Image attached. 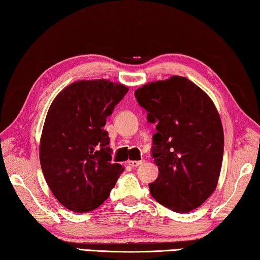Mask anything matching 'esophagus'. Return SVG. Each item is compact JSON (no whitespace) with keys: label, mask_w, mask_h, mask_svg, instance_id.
Returning <instances> with one entry per match:
<instances>
[{"label":"esophagus","mask_w":260,"mask_h":260,"mask_svg":"<svg viewBox=\"0 0 260 260\" xmlns=\"http://www.w3.org/2000/svg\"><path fill=\"white\" fill-rule=\"evenodd\" d=\"M144 162H145L144 160H140V161H129V166H131L133 168H137L139 166H142Z\"/></svg>","instance_id":"esophagus-1"}]
</instances>
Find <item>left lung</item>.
<instances>
[{
  "label": "left lung",
  "mask_w": 260,
  "mask_h": 260,
  "mask_svg": "<svg viewBox=\"0 0 260 260\" xmlns=\"http://www.w3.org/2000/svg\"><path fill=\"white\" fill-rule=\"evenodd\" d=\"M135 97L157 130L152 156L158 176L151 195L176 212L194 210L216 189L221 169L224 131L215 105L181 76L145 84Z\"/></svg>",
  "instance_id": "obj_1"
}]
</instances>
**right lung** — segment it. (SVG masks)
I'll use <instances>...</instances> for the list:
<instances>
[{"mask_svg": "<svg viewBox=\"0 0 260 260\" xmlns=\"http://www.w3.org/2000/svg\"><path fill=\"white\" fill-rule=\"evenodd\" d=\"M107 80L66 86L50 106L40 144L45 181L63 207L89 212L103 204L124 170L112 163L106 118L127 92Z\"/></svg>", "mask_w": 260, "mask_h": 260, "instance_id": "right-lung-1", "label": "right lung"}]
</instances>
